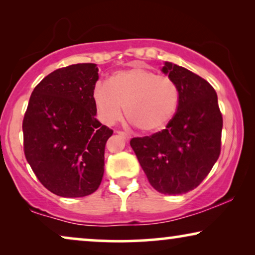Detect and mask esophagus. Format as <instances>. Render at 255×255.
I'll list each match as a JSON object with an SVG mask.
<instances>
[{
	"label": "esophagus",
	"mask_w": 255,
	"mask_h": 255,
	"mask_svg": "<svg viewBox=\"0 0 255 255\" xmlns=\"http://www.w3.org/2000/svg\"><path fill=\"white\" fill-rule=\"evenodd\" d=\"M116 133L120 134L121 137H123L125 140H130V139H131V135L127 133V132H124V131H116Z\"/></svg>",
	"instance_id": "34e87169"
}]
</instances>
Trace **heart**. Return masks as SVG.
I'll return each mask as SVG.
<instances>
[{
	"label": "heart",
	"instance_id": "1",
	"mask_svg": "<svg viewBox=\"0 0 255 255\" xmlns=\"http://www.w3.org/2000/svg\"><path fill=\"white\" fill-rule=\"evenodd\" d=\"M93 100L104 123L113 124L125 115L138 130L155 132L172 121L180 102V89L167 75L141 66L118 71L107 85L95 86Z\"/></svg>",
	"mask_w": 255,
	"mask_h": 255
}]
</instances>
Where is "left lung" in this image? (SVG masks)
<instances>
[{
	"label": "left lung",
	"mask_w": 255,
	"mask_h": 255,
	"mask_svg": "<svg viewBox=\"0 0 255 255\" xmlns=\"http://www.w3.org/2000/svg\"><path fill=\"white\" fill-rule=\"evenodd\" d=\"M162 72L180 89L177 111L166 128L130 145L151 186L159 193L193 190L210 173L221 154L223 117L217 94L207 80L172 62Z\"/></svg>",
	"instance_id": "obj_1"
}]
</instances>
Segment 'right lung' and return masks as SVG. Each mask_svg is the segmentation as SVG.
I'll return each instance as SVG.
<instances>
[{"label": "right lung", "instance_id": "obj_1", "mask_svg": "<svg viewBox=\"0 0 255 255\" xmlns=\"http://www.w3.org/2000/svg\"><path fill=\"white\" fill-rule=\"evenodd\" d=\"M95 64L59 68L31 94L23 120L24 154L43 186L61 197H83L100 187L104 148L114 131L96 120Z\"/></svg>", "mask_w": 255, "mask_h": 255}]
</instances>
